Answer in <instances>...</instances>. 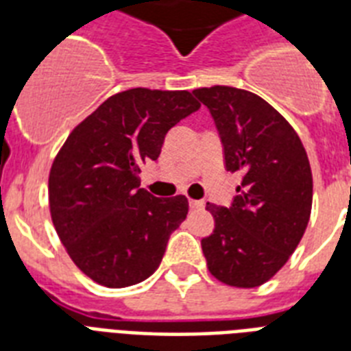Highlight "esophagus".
Here are the masks:
<instances>
[{
	"label": "esophagus",
	"mask_w": 351,
	"mask_h": 351,
	"mask_svg": "<svg viewBox=\"0 0 351 351\" xmlns=\"http://www.w3.org/2000/svg\"><path fill=\"white\" fill-rule=\"evenodd\" d=\"M189 206H191L193 209H204V200H189Z\"/></svg>",
	"instance_id": "1"
}]
</instances>
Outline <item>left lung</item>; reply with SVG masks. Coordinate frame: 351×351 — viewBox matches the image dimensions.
I'll list each match as a JSON object with an SVG mask.
<instances>
[{"instance_id": "8db88e82", "label": "left lung", "mask_w": 351, "mask_h": 351, "mask_svg": "<svg viewBox=\"0 0 351 351\" xmlns=\"http://www.w3.org/2000/svg\"><path fill=\"white\" fill-rule=\"evenodd\" d=\"M193 95L208 107L224 145L226 169L242 182L231 208L206 206L213 233L202 239L208 269L234 288H256L288 262L311 213L313 178L288 120L250 90L215 85Z\"/></svg>"}]
</instances>
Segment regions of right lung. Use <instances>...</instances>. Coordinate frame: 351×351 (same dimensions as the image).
Segmentation results:
<instances>
[{
    "label": "right lung",
    "mask_w": 351,
    "mask_h": 351,
    "mask_svg": "<svg viewBox=\"0 0 351 351\" xmlns=\"http://www.w3.org/2000/svg\"><path fill=\"white\" fill-rule=\"evenodd\" d=\"M189 90L136 87L107 98L74 127L52 162V224L73 262L95 282L125 288L151 277L187 198H156L138 173L156 160L171 127L198 111Z\"/></svg>",
    "instance_id": "obj_1"
}]
</instances>
